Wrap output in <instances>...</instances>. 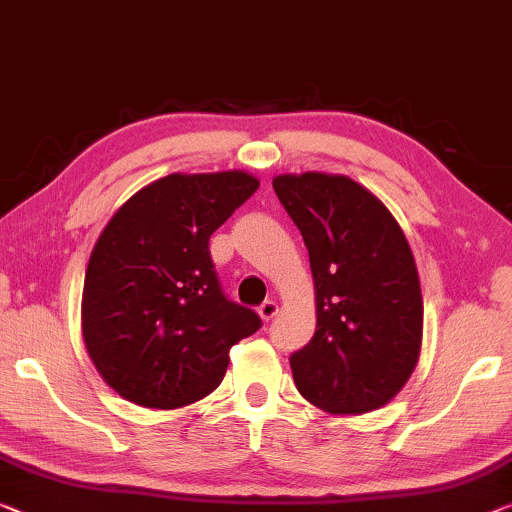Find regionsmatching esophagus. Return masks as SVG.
<instances>
[{
	"instance_id": "obj_1",
	"label": "esophagus",
	"mask_w": 512,
	"mask_h": 512,
	"mask_svg": "<svg viewBox=\"0 0 512 512\" xmlns=\"http://www.w3.org/2000/svg\"><path fill=\"white\" fill-rule=\"evenodd\" d=\"M277 311H279V306H277V302H272V300H267V302L258 306V316H261L263 322L272 320L274 316H277Z\"/></svg>"
}]
</instances>
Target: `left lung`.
Here are the masks:
<instances>
[{
  "label": "left lung",
  "instance_id": "1",
  "mask_svg": "<svg viewBox=\"0 0 512 512\" xmlns=\"http://www.w3.org/2000/svg\"><path fill=\"white\" fill-rule=\"evenodd\" d=\"M309 249L316 334L290 357L297 391L329 414L387 405L414 373L423 297L414 254L389 208L348 176L272 178Z\"/></svg>",
  "mask_w": 512,
  "mask_h": 512
}]
</instances>
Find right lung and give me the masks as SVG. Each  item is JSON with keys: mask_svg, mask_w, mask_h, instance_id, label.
Segmentation results:
<instances>
[{"mask_svg": "<svg viewBox=\"0 0 512 512\" xmlns=\"http://www.w3.org/2000/svg\"><path fill=\"white\" fill-rule=\"evenodd\" d=\"M247 171L169 174L114 212L93 245L82 336L102 380L130 403L176 410L219 387L235 343L261 327L229 302L210 235L258 190Z\"/></svg>", "mask_w": 512, "mask_h": 512, "instance_id": "right-lung-1", "label": "right lung"}]
</instances>
